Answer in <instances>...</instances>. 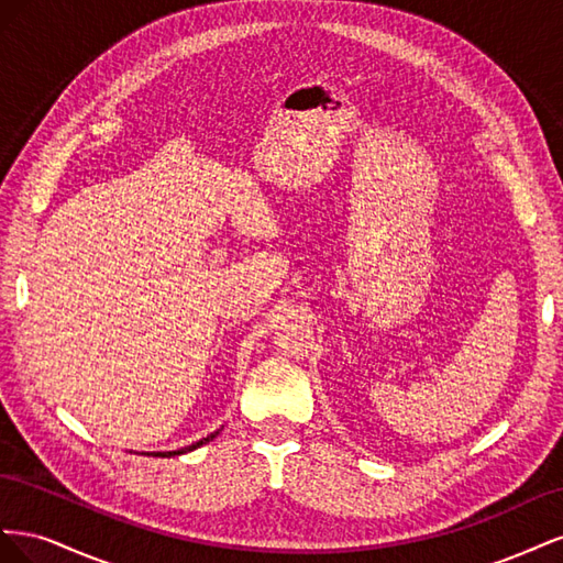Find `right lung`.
<instances>
[{
  "label": "right lung",
  "instance_id": "obj_1",
  "mask_svg": "<svg viewBox=\"0 0 563 563\" xmlns=\"http://www.w3.org/2000/svg\"><path fill=\"white\" fill-rule=\"evenodd\" d=\"M218 432H220V430H218ZM218 432H213V434H209V437H203V439L195 441L192 446H185V449H180V451H157V453H147V455H155V457H172V455H180V453H187V451H195V449H199V446L207 444V441L216 439V437H218Z\"/></svg>",
  "mask_w": 563,
  "mask_h": 563
}]
</instances>
